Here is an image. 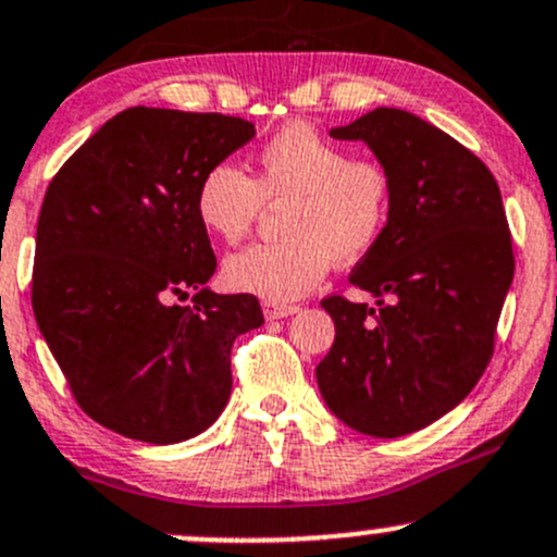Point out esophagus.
<instances>
[{
	"instance_id": "1",
	"label": "esophagus",
	"mask_w": 557,
	"mask_h": 557,
	"mask_svg": "<svg viewBox=\"0 0 557 557\" xmlns=\"http://www.w3.org/2000/svg\"><path fill=\"white\" fill-rule=\"evenodd\" d=\"M261 310H263V318H267V320H283V318H290V314L299 312V307H296V305H274V301H263Z\"/></svg>"
}]
</instances>
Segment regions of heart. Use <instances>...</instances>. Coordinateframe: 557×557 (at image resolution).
Instances as JSON below:
<instances>
[{"label": "heart", "mask_w": 557, "mask_h": 557, "mask_svg": "<svg viewBox=\"0 0 557 557\" xmlns=\"http://www.w3.org/2000/svg\"><path fill=\"white\" fill-rule=\"evenodd\" d=\"M263 201H290V239L226 258L223 280L239 294L288 305L310 294L334 258L356 261L380 243L391 212V177L374 161H352L310 126H285L258 153L256 180L234 164H215L196 190L199 221L232 245L250 234Z\"/></svg>", "instance_id": "1"}]
</instances>
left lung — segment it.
Instances as JSON below:
<instances>
[{"label":"left lung","instance_id":"8db88e82","mask_svg":"<svg viewBox=\"0 0 557 557\" xmlns=\"http://www.w3.org/2000/svg\"><path fill=\"white\" fill-rule=\"evenodd\" d=\"M329 137L372 150L391 212L350 274L377 307L323 301L336 336L314 377L342 423L396 440L458 407L491 361L515 277L502 190L471 150L407 110L377 107Z\"/></svg>","mask_w":557,"mask_h":557}]
</instances>
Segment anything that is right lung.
I'll return each mask as SVG.
<instances>
[{
	"label": "right lung",
	"mask_w": 557,
	"mask_h": 557,
	"mask_svg": "<svg viewBox=\"0 0 557 557\" xmlns=\"http://www.w3.org/2000/svg\"><path fill=\"white\" fill-rule=\"evenodd\" d=\"M252 137L243 117L128 107L48 185L32 307L83 412L115 434L185 442L232 396V345L263 312L207 288L218 263L196 190ZM190 289L194 308L171 305Z\"/></svg>",
	"instance_id": "add662e5"
}]
</instances>
